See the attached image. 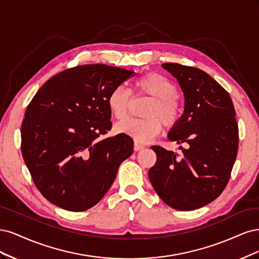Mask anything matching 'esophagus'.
Listing matches in <instances>:
<instances>
[{
    "instance_id": "34e87169",
    "label": "esophagus",
    "mask_w": 259,
    "mask_h": 259,
    "mask_svg": "<svg viewBox=\"0 0 259 259\" xmlns=\"http://www.w3.org/2000/svg\"><path fill=\"white\" fill-rule=\"evenodd\" d=\"M144 148H145V146L143 144H140V143H138V142H136L135 143V151L136 152L142 151V149H144Z\"/></svg>"
}]
</instances>
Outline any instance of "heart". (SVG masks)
<instances>
[{
    "mask_svg": "<svg viewBox=\"0 0 259 259\" xmlns=\"http://www.w3.org/2000/svg\"><path fill=\"white\" fill-rule=\"evenodd\" d=\"M177 85L164 75L148 72L133 82V93L152 99L144 111L145 118L127 119L116 126V130L137 142H148L157 137L162 126L173 127L183 114V106L177 95ZM131 95L123 87H115L107 96V107L111 115L121 120L128 114Z\"/></svg>",
    "mask_w": 259,
    "mask_h": 259,
    "instance_id": "1",
    "label": "heart"
}]
</instances>
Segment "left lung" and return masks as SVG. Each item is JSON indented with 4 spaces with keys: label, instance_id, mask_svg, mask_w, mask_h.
I'll use <instances>...</instances> for the list:
<instances>
[{
    "label": "left lung",
    "instance_id": "obj_1",
    "mask_svg": "<svg viewBox=\"0 0 259 259\" xmlns=\"http://www.w3.org/2000/svg\"><path fill=\"white\" fill-rule=\"evenodd\" d=\"M162 68L178 79L185 97L184 113L168 138L187 147H180V156L152 146L157 161L148 178L165 204L193 211L212 202L229 182L239 146L236 112L229 94L207 73L179 63Z\"/></svg>",
    "mask_w": 259,
    "mask_h": 259
}]
</instances>
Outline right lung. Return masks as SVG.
Here are the masks:
<instances>
[{"instance_id":"obj_1","label":"right lung","mask_w":259,"mask_h":259,"mask_svg":"<svg viewBox=\"0 0 259 259\" xmlns=\"http://www.w3.org/2000/svg\"><path fill=\"white\" fill-rule=\"evenodd\" d=\"M135 72L85 64L58 73L29 103L21 152L33 182L48 201L72 212L96 205L133 152L127 135L111 130L107 96Z\"/></svg>"}]
</instances>
